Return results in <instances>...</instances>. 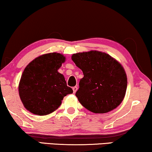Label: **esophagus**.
I'll list each match as a JSON object with an SVG mask.
<instances>
[{
	"instance_id": "34e87169",
	"label": "esophagus",
	"mask_w": 152,
	"mask_h": 152,
	"mask_svg": "<svg viewBox=\"0 0 152 152\" xmlns=\"http://www.w3.org/2000/svg\"><path fill=\"white\" fill-rule=\"evenodd\" d=\"M72 90H73V93H75L76 91H77V86H74V87H72Z\"/></svg>"
}]
</instances>
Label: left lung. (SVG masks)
<instances>
[{"instance_id":"obj_1","label":"left lung","mask_w":152,"mask_h":152,"mask_svg":"<svg viewBox=\"0 0 152 152\" xmlns=\"http://www.w3.org/2000/svg\"><path fill=\"white\" fill-rule=\"evenodd\" d=\"M72 60L84 77L75 93L82 106L95 113H104L118 107L127 86L124 68L111 56L92 50L74 54Z\"/></svg>"}]
</instances>
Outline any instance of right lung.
<instances>
[{"label": "right lung", "instance_id": "right-lung-1", "mask_svg": "<svg viewBox=\"0 0 152 152\" xmlns=\"http://www.w3.org/2000/svg\"><path fill=\"white\" fill-rule=\"evenodd\" d=\"M65 61L59 53L41 55L30 62L23 72L18 92L24 107L31 113L45 115L55 111L72 89L57 71Z\"/></svg>", "mask_w": 152, "mask_h": 152}]
</instances>
